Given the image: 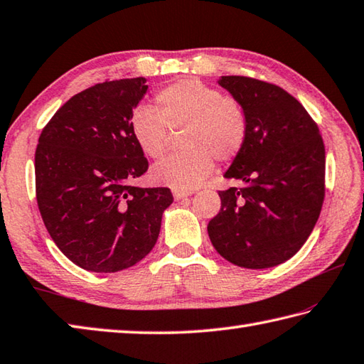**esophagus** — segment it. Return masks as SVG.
Instances as JSON below:
<instances>
[{
  "instance_id": "1",
  "label": "esophagus",
  "mask_w": 364,
  "mask_h": 364,
  "mask_svg": "<svg viewBox=\"0 0 364 364\" xmlns=\"http://www.w3.org/2000/svg\"><path fill=\"white\" fill-rule=\"evenodd\" d=\"M191 196V192H183V191H173V198L175 200H183Z\"/></svg>"
}]
</instances>
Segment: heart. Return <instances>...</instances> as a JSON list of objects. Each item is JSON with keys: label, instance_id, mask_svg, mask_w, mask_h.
Wrapping results in <instances>:
<instances>
[{"label": "heart", "instance_id": "1", "mask_svg": "<svg viewBox=\"0 0 364 364\" xmlns=\"http://www.w3.org/2000/svg\"><path fill=\"white\" fill-rule=\"evenodd\" d=\"M156 104V110L137 107L131 117L132 137L146 158H162L170 129H186L181 139L186 151L156 164L151 172L156 183L189 192L211 175L213 158L229 162L245 145L247 118L243 107L196 78H181L162 88Z\"/></svg>", "mask_w": 364, "mask_h": 364}]
</instances>
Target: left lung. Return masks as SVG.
Wrapping results in <instances>:
<instances>
[{
	"mask_svg": "<svg viewBox=\"0 0 364 364\" xmlns=\"http://www.w3.org/2000/svg\"><path fill=\"white\" fill-rule=\"evenodd\" d=\"M218 83L245 109L247 137L224 173L241 188L219 191L210 240L233 265H281L300 251L322 210L323 140L304 107L276 85L241 75Z\"/></svg>",
	"mask_w": 364,
	"mask_h": 364,
	"instance_id": "1",
	"label": "left lung"
}]
</instances>
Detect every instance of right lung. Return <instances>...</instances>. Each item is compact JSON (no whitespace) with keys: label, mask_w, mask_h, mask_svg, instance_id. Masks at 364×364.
<instances>
[{"label":"right lung","mask_w":364,"mask_h":364,"mask_svg":"<svg viewBox=\"0 0 364 364\" xmlns=\"http://www.w3.org/2000/svg\"><path fill=\"white\" fill-rule=\"evenodd\" d=\"M146 78L97 83L55 113L36 148V198L60 251L77 267L115 273L154 247L167 188L132 186L148 170L131 132Z\"/></svg>","instance_id":"right-lung-1"}]
</instances>
